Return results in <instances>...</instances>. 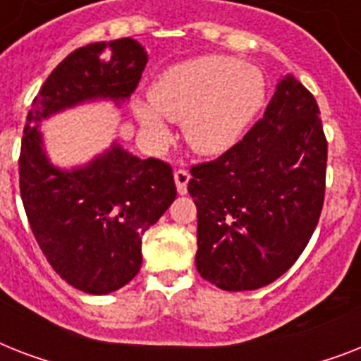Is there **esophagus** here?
I'll return each mask as SVG.
<instances>
[{"mask_svg": "<svg viewBox=\"0 0 361 361\" xmlns=\"http://www.w3.org/2000/svg\"><path fill=\"white\" fill-rule=\"evenodd\" d=\"M189 180H191V174H189L187 170L180 169L174 172L176 189H178V192H180V195H185L187 192V183H189Z\"/></svg>", "mask_w": 361, "mask_h": 361, "instance_id": "esophagus-1", "label": "esophagus"}]
</instances>
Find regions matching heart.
<instances>
[{
  "label": "heart",
  "instance_id": "heart-1",
  "mask_svg": "<svg viewBox=\"0 0 361 361\" xmlns=\"http://www.w3.org/2000/svg\"><path fill=\"white\" fill-rule=\"evenodd\" d=\"M149 103L133 112L147 135H169L163 118L183 121L189 146L204 155L226 152L240 140L266 103L262 71L231 56H200L164 69L152 82Z\"/></svg>",
  "mask_w": 361,
  "mask_h": 361
}]
</instances>
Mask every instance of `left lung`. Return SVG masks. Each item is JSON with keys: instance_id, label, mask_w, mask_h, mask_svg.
I'll return each mask as SVG.
<instances>
[{"instance_id": "1", "label": "left lung", "mask_w": 361, "mask_h": 361, "mask_svg": "<svg viewBox=\"0 0 361 361\" xmlns=\"http://www.w3.org/2000/svg\"><path fill=\"white\" fill-rule=\"evenodd\" d=\"M313 93L292 75L262 120L221 157L191 169L197 269L223 290H257L296 262L319 223L326 142Z\"/></svg>"}]
</instances>
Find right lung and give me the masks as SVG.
<instances>
[{"instance_id": "obj_1", "label": "right lung", "mask_w": 361, "mask_h": 361, "mask_svg": "<svg viewBox=\"0 0 361 361\" xmlns=\"http://www.w3.org/2000/svg\"><path fill=\"white\" fill-rule=\"evenodd\" d=\"M147 54L135 39L76 48L50 73L27 112L20 149V195L42 255L56 274L87 294L127 285L142 264V236L176 198L170 164L138 159L114 142L78 169L54 166L39 123L76 104L125 103Z\"/></svg>"}]
</instances>
